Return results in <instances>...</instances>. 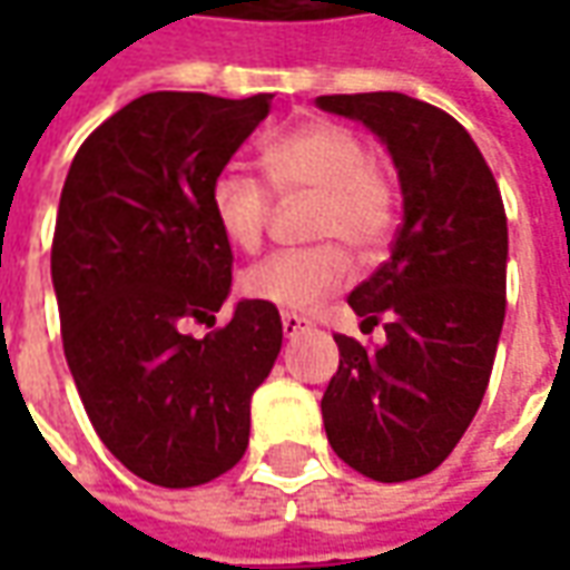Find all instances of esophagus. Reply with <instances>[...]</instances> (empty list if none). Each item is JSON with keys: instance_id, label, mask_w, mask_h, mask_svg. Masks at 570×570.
I'll return each mask as SVG.
<instances>
[{"instance_id": "34e87169", "label": "esophagus", "mask_w": 570, "mask_h": 570, "mask_svg": "<svg viewBox=\"0 0 570 570\" xmlns=\"http://www.w3.org/2000/svg\"><path fill=\"white\" fill-rule=\"evenodd\" d=\"M281 323H284V335H298L305 333V330H311V317H305V314H296V311H284L281 314Z\"/></svg>"}]
</instances>
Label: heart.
I'll use <instances>...</instances> for the list:
<instances>
[{"mask_svg":"<svg viewBox=\"0 0 570 570\" xmlns=\"http://www.w3.org/2000/svg\"><path fill=\"white\" fill-rule=\"evenodd\" d=\"M262 167L281 195H314L308 232L335 237L311 247L281 249L240 277L244 296L284 311H311L351 281L354 262L345 245L375 256L396 225V183L375 161L357 130L311 118L277 134L262 149ZM216 228L240 253H256L272 225L274 200L268 186L240 167H223L210 183Z\"/></svg>","mask_w":570,"mask_h":570,"instance_id":"b5f03b06","label":"heart"}]
</instances>
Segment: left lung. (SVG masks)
I'll use <instances>...</instances> for the list:
<instances>
[{
	"instance_id": "left-lung-1",
	"label": "left lung",
	"mask_w": 570,
	"mask_h": 570,
	"mask_svg": "<svg viewBox=\"0 0 570 570\" xmlns=\"http://www.w3.org/2000/svg\"><path fill=\"white\" fill-rule=\"evenodd\" d=\"M394 155L403 223L391 259L347 296L363 333H335L321 400L333 452L375 482L419 479L452 454L489 387L507 311V213L491 167L458 121L396 91L317 97Z\"/></svg>"
}]
</instances>
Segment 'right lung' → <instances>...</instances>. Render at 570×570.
Listing matches in <instances>:
<instances>
[{
    "instance_id": "obj_1",
    "label": "right lung",
    "mask_w": 570,
    "mask_h": 570,
    "mask_svg": "<svg viewBox=\"0 0 570 570\" xmlns=\"http://www.w3.org/2000/svg\"><path fill=\"white\" fill-rule=\"evenodd\" d=\"M268 109L272 94H142L81 142L60 191L51 281L72 382L106 449L161 489L244 458L249 396L281 354V314L256 298L188 333L232 286L213 176Z\"/></svg>"
}]
</instances>
